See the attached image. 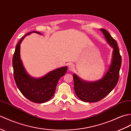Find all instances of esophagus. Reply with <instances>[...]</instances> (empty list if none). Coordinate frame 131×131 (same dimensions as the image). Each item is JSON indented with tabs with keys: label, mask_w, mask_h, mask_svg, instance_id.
<instances>
[{
	"label": "esophagus",
	"mask_w": 131,
	"mask_h": 131,
	"mask_svg": "<svg viewBox=\"0 0 131 131\" xmlns=\"http://www.w3.org/2000/svg\"><path fill=\"white\" fill-rule=\"evenodd\" d=\"M74 65L72 64V63H70V64L68 66V69H69V70L70 71H72L74 70Z\"/></svg>",
	"instance_id": "obj_1"
}]
</instances>
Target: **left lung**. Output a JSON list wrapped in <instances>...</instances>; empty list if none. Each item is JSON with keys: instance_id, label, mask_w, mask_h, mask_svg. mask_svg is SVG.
<instances>
[{"instance_id": "1", "label": "left lung", "mask_w": 131, "mask_h": 131, "mask_svg": "<svg viewBox=\"0 0 131 131\" xmlns=\"http://www.w3.org/2000/svg\"><path fill=\"white\" fill-rule=\"evenodd\" d=\"M108 43L113 48L111 64L108 71L99 80L88 81L73 74L75 92L82 101L96 102L99 101L113 90L119 79L122 59L117 42L105 29H100Z\"/></svg>"}]
</instances>
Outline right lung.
I'll list each match as a JSON object with an SVG mask.
<instances>
[{"instance_id":"obj_1","label":"right lung","mask_w":131,"mask_h":131,"mask_svg":"<svg viewBox=\"0 0 131 131\" xmlns=\"http://www.w3.org/2000/svg\"><path fill=\"white\" fill-rule=\"evenodd\" d=\"M32 33L42 35L37 31L29 32L24 36L16 45L12 61L14 77L18 88L26 98L34 103H43L53 96L58 81L66 73L68 66L54 69L41 78L30 75L23 64L20 51L23 39Z\"/></svg>"}]
</instances>
